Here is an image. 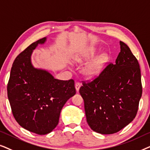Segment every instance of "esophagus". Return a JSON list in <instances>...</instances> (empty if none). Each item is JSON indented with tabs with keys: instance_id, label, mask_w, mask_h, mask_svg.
I'll use <instances>...</instances> for the list:
<instances>
[{
	"instance_id": "34e87169",
	"label": "esophagus",
	"mask_w": 150,
	"mask_h": 150,
	"mask_svg": "<svg viewBox=\"0 0 150 150\" xmlns=\"http://www.w3.org/2000/svg\"><path fill=\"white\" fill-rule=\"evenodd\" d=\"M75 88H76L77 92H78L79 90V88H80V86H81V83L79 82H76L75 83Z\"/></svg>"
}]
</instances>
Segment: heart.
Returning <instances> with one entry per match:
<instances>
[{
	"mask_svg": "<svg viewBox=\"0 0 150 150\" xmlns=\"http://www.w3.org/2000/svg\"><path fill=\"white\" fill-rule=\"evenodd\" d=\"M96 54L97 51L95 48L90 47L86 50L82 54L75 57V62L77 63H82L90 61L95 56ZM109 58V55L107 53H103L97 57L85 66L82 70L83 74L88 78L96 77L102 71L105 64L108 62Z\"/></svg>",
	"mask_w": 150,
	"mask_h": 150,
	"instance_id": "heart-1",
	"label": "heart"
}]
</instances>
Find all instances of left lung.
<instances>
[{
    "label": "left lung",
    "instance_id": "8db88e82",
    "mask_svg": "<svg viewBox=\"0 0 150 150\" xmlns=\"http://www.w3.org/2000/svg\"><path fill=\"white\" fill-rule=\"evenodd\" d=\"M115 64L110 63L93 81H82L79 93L84 101L86 121L93 131L111 134L135 118L142 95L139 62L120 41Z\"/></svg>",
    "mask_w": 150,
    "mask_h": 150
}]
</instances>
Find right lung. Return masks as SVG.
Instances as JSON below:
<instances>
[{
  "label": "right lung",
  "mask_w": 150,
  "mask_h": 150,
  "mask_svg": "<svg viewBox=\"0 0 150 150\" xmlns=\"http://www.w3.org/2000/svg\"><path fill=\"white\" fill-rule=\"evenodd\" d=\"M45 41L46 38L40 39L18 55L7 83L8 99L16 121L39 135L47 134L57 126L64 105L76 93L73 79L59 80L32 66V51Z\"/></svg>",
  "instance_id": "1"
}]
</instances>
